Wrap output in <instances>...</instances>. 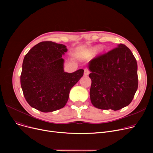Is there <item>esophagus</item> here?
<instances>
[{
    "label": "esophagus",
    "mask_w": 153,
    "mask_h": 153,
    "mask_svg": "<svg viewBox=\"0 0 153 153\" xmlns=\"http://www.w3.org/2000/svg\"><path fill=\"white\" fill-rule=\"evenodd\" d=\"M89 73H90V71L89 70V69H87V68L84 69V76H87L89 74Z\"/></svg>",
    "instance_id": "obj_1"
}]
</instances>
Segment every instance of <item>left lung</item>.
Returning a JSON list of instances; mask_svg holds the SVG:
<instances>
[{"label": "left lung", "mask_w": 153, "mask_h": 153, "mask_svg": "<svg viewBox=\"0 0 153 153\" xmlns=\"http://www.w3.org/2000/svg\"><path fill=\"white\" fill-rule=\"evenodd\" d=\"M92 105L115 111L131 102L138 86L137 62L131 50L120 44L106 53L95 56L89 64Z\"/></svg>", "instance_id": "obj_1"}]
</instances>
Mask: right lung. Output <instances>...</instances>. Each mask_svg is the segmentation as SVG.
<instances>
[{
    "label": "right lung",
    "instance_id": "add662e5",
    "mask_svg": "<svg viewBox=\"0 0 153 153\" xmlns=\"http://www.w3.org/2000/svg\"><path fill=\"white\" fill-rule=\"evenodd\" d=\"M66 46L51 41L40 42L23 59L20 84L29 105L42 112L63 108L69 92L84 74L83 69L72 73L64 71L62 55Z\"/></svg>",
    "mask_w": 153,
    "mask_h": 153
}]
</instances>
